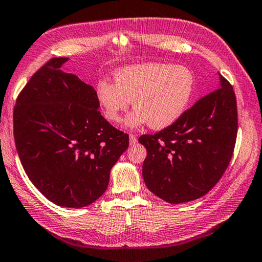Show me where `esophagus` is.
<instances>
[{
	"instance_id": "34e87169",
	"label": "esophagus",
	"mask_w": 262,
	"mask_h": 262,
	"mask_svg": "<svg viewBox=\"0 0 262 262\" xmlns=\"http://www.w3.org/2000/svg\"><path fill=\"white\" fill-rule=\"evenodd\" d=\"M128 138H130V145H135L137 143V137L135 135H130Z\"/></svg>"
}]
</instances>
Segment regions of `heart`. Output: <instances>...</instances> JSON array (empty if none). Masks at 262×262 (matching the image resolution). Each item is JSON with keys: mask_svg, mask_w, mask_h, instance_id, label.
<instances>
[{"mask_svg": "<svg viewBox=\"0 0 262 262\" xmlns=\"http://www.w3.org/2000/svg\"><path fill=\"white\" fill-rule=\"evenodd\" d=\"M114 78L115 82L96 84V99L110 122H118L134 100L135 112L125 119L128 127L146 123L155 130L170 126L184 114L195 86L190 69L163 62L124 67Z\"/></svg>", "mask_w": 262, "mask_h": 262, "instance_id": "1", "label": "heart"}]
</instances>
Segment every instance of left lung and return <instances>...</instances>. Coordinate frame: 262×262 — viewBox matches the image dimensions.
Instances as JSON below:
<instances>
[{
    "mask_svg": "<svg viewBox=\"0 0 262 262\" xmlns=\"http://www.w3.org/2000/svg\"><path fill=\"white\" fill-rule=\"evenodd\" d=\"M238 130L236 95L226 78L180 119L139 143L147 149L146 186L170 204L187 203L213 189L227 170Z\"/></svg>",
    "mask_w": 262,
    "mask_h": 262,
    "instance_id": "obj_1",
    "label": "left lung"
}]
</instances>
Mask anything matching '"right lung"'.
Listing matches in <instances>:
<instances>
[{
  "instance_id": "add662e5",
  "label": "right lung",
  "mask_w": 262,
  "mask_h": 262,
  "mask_svg": "<svg viewBox=\"0 0 262 262\" xmlns=\"http://www.w3.org/2000/svg\"><path fill=\"white\" fill-rule=\"evenodd\" d=\"M67 61L49 59L21 90L13 109V137L36 189L58 206L80 208L107 190L128 136L101 115L93 86L61 70Z\"/></svg>"
}]
</instances>
